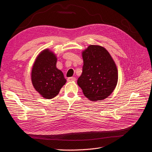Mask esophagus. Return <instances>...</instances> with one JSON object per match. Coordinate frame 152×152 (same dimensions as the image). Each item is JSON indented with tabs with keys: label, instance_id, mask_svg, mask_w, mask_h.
Here are the masks:
<instances>
[{
	"label": "esophagus",
	"instance_id": "1",
	"mask_svg": "<svg viewBox=\"0 0 152 152\" xmlns=\"http://www.w3.org/2000/svg\"><path fill=\"white\" fill-rule=\"evenodd\" d=\"M67 80L68 82H70V81H75L76 80V78L75 77H69L67 78Z\"/></svg>",
	"mask_w": 152,
	"mask_h": 152
}]
</instances>
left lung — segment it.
I'll return each mask as SVG.
<instances>
[{
    "mask_svg": "<svg viewBox=\"0 0 152 152\" xmlns=\"http://www.w3.org/2000/svg\"><path fill=\"white\" fill-rule=\"evenodd\" d=\"M82 74L77 84L88 99L102 100L116 87L118 70L110 54L104 47L90 45L82 52Z\"/></svg>",
    "mask_w": 152,
    "mask_h": 152,
    "instance_id": "1",
    "label": "left lung"
}]
</instances>
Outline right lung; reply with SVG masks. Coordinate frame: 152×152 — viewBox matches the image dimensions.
<instances>
[{
	"label": "right lung",
	"instance_id": "1",
	"mask_svg": "<svg viewBox=\"0 0 152 152\" xmlns=\"http://www.w3.org/2000/svg\"><path fill=\"white\" fill-rule=\"evenodd\" d=\"M57 57L50 50L40 53L34 64L31 80L34 88L45 99L57 96L66 80L57 66Z\"/></svg>",
	"mask_w": 152,
	"mask_h": 152
}]
</instances>
